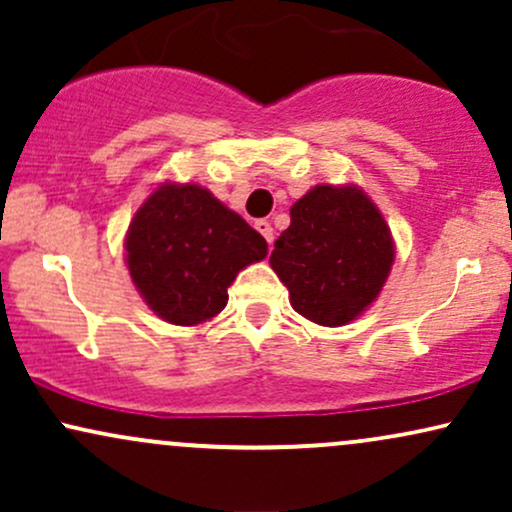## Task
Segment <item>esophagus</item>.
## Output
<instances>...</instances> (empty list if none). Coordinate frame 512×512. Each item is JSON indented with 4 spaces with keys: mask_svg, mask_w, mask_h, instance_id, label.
Here are the masks:
<instances>
[{
    "mask_svg": "<svg viewBox=\"0 0 512 512\" xmlns=\"http://www.w3.org/2000/svg\"><path fill=\"white\" fill-rule=\"evenodd\" d=\"M255 228L262 233V238L267 240V243H272V240H274V228H272V223L260 219V221H255Z\"/></svg>",
    "mask_w": 512,
    "mask_h": 512,
    "instance_id": "34e87169",
    "label": "esophagus"
}]
</instances>
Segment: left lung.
Listing matches in <instances>:
<instances>
[{"label":"left lung","mask_w":512,"mask_h":512,"mask_svg":"<svg viewBox=\"0 0 512 512\" xmlns=\"http://www.w3.org/2000/svg\"><path fill=\"white\" fill-rule=\"evenodd\" d=\"M395 262L390 226L361 187L315 185L291 207L269 264L296 313L322 327L356 320Z\"/></svg>","instance_id":"8db88e82"}]
</instances>
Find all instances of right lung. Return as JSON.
<instances>
[{
	"label": "right lung",
	"mask_w": 512,
	"mask_h": 512,
	"mask_svg": "<svg viewBox=\"0 0 512 512\" xmlns=\"http://www.w3.org/2000/svg\"><path fill=\"white\" fill-rule=\"evenodd\" d=\"M139 296L170 325L219 315L240 269L267 257V240L204 187L163 182L137 209L125 238Z\"/></svg>",
	"instance_id": "right-lung-1"
}]
</instances>
